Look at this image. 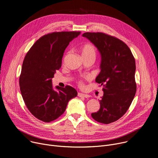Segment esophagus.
I'll return each instance as SVG.
<instances>
[{"label":"esophagus","mask_w":158,"mask_h":158,"mask_svg":"<svg viewBox=\"0 0 158 158\" xmlns=\"http://www.w3.org/2000/svg\"><path fill=\"white\" fill-rule=\"evenodd\" d=\"M77 96L79 97H84V98H89L90 96L89 95V94H83V93H78V94Z\"/></svg>","instance_id":"esophagus-1"}]
</instances>
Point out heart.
Masks as SVG:
<instances>
[{
    "mask_svg": "<svg viewBox=\"0 0 158 158\" xmlns=\"http://www.w3.org/2000/svg\"><path fill=\"white\" fill-rule=\"evenodd\" d=\"M80 51L82 58H88L96 57V49L91 44H85L82 46L80 48ZM79 83L80 85H82V81H79Z\"/></svg>",
    "mask_w": 158,
    "mask_h": 158,
    "instance_id": "heart-1",
    "label": "heart"
}]
</instances>
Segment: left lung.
<instances>
[{
  "label": "left lung",
  "instance_id": "1",
  "mask_svg": "<svg viewBox=\"0 0 158 158\" xmlns=\"http://www.w3.org/2000/svg\"><path fill=\"white\" fill-rule=\"evenodd\" d=\"M101 55L100 72L96 82L103 86V96L98 112L92 118L100 123L109 124L127 112L136 91L135 60L129 47L121 40L102 32H86Z\"/></svg>",
  "mask_w": 158,
  "mask_h": 158
}]
</instances>
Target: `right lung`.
Returning a JSON list of instances; mask_svg holds the SVG:
<instances>
[{
  "mask_svg": "<svg viewBox=\"0 0 158 158\" xmlns=\"http://www.w3.org/2000/svg\"><path fill=\"white\" fill-rule=\"evenodd\" d=\"M81 31H55L40 37L31 47L23 62L19 84L28 110L38 119L49 123L64 113L69 101L77 97L73 88L56 86L52 78L61 66L64 52Z\"/></svg>",
  "mask_w": 158,
  "mask_h": 158,
  "instance_id": "add662e5",
  "label": "right lung"
}]
</instances>
